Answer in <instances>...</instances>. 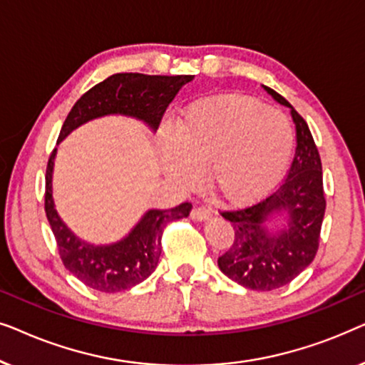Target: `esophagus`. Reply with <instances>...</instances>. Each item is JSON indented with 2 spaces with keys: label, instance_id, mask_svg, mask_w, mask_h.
I'll return each mask as SVG.
<instances>
[{
  "label": "esophagus",
  "instance_id": "obj_1",
  "mask_svg": "<svg viewBox=\"0 0 365 365\" xmlns=\"http://www.w3.org/2000/svg\"><path fill=\"white\" fill-rule=\"evenodd\" d=\"M209 216H211V211L206 207H194L191 211V217L194 221H206Z\"/></svg>",
  "mask_w": 365,
  "mask_h": 365
}]
</instances>
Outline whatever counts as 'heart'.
I'll return each mask as SVG.
<instances>
[{"label": "heart", "mask_w": 365, "mask_h": 365, "mask_svg": "<svg viewBox=\"0 0 365 365\" xmlns=\"http://www.w3.org/2000/svg\"><path fill=\"white\" fill-rule=\"evenodd\" d=\"M173 146L163 151L164 173L182 187L207 184L217 201L247 206L277 186L289 166L294 133L289 119L252 98L202 99L181 114Z\"/></svg>", "instance_id": "obj_1"}]
</instances>
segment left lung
Returning <instances> with one entry per match:
<instances>
[{
	"label": "left lung",
	"instance_id": "1",
	"mask_svg": "<svg viewBox=\"0 0 365 365\" xmlns=\"http://www.w3.org/2000/svg\"><path fill=\"white\" fill-rule=\"evenodd\" d=\"M264 89L291 109L296 154L287 178L271 196L246 209L222 212L232 224L234 242L217 259L219 269L229 279L252 291L286 286L314 261L326 212L321 156L307 123L281 94L267 86ZM276 213H286L287 224L274 232L267 224Z\"/></svg>",
	"mask_w": 365,
	"mask_h": 365
}]
</instances>
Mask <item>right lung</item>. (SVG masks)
Here are the masks:
<instances>
[{
  "instance_id": "add662e5",
  "label": "right lung",
  "mask_w": 365,
  "mask_h": 365,
  "mask_svg": "<svg viewBox=\"0 0 365 365\" xmlns=\"http://www.w3.org/2000/svg\"><path fill=\"white\" fill-rule=\"evenodd\" d=\"M194 76H149L139 73H118L104 79L78 99L66 121L58 143L69 133L93 119L121 114L143 121L156 133L163 114L184 84ZM56 149L51 153L46 168L44 211L58 242V251L64 267L88 287L99 292H121L148 279L156 269L161 256V237L168 222L187 217L192 206L182 202L173 209H151L144 212L136 226L121 241L94 246L79 239L69 229L56 209L53 199V169Z\"/></svg>"
}]
</instances>
